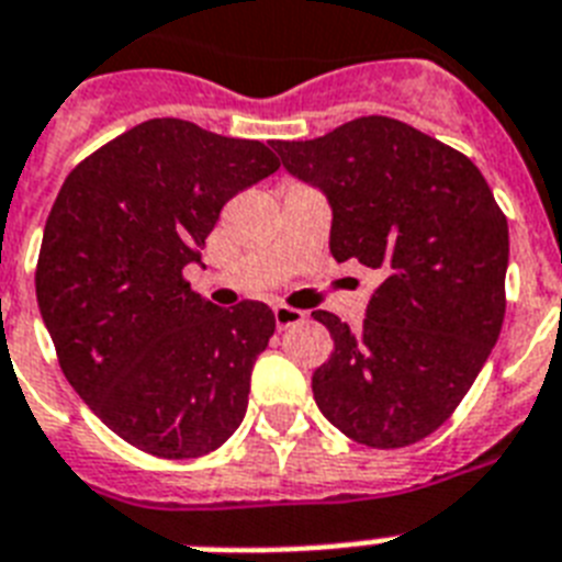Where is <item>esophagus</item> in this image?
<instances>
[{"instance_id":"obj_1","label":"esophagus","mask_w":562,"mask_h":562,"mask_svg":"<svg viewBox=\"0 0 562 562\" xmlns=\"http://www.w3.org/2000/svg\"><path fill=\"white\" fill-rule=\"evenodd\" d=\"M273 321H277V328H289L296 326V323L305 321V314L300 308H291V305H273Z\"/></svg>"}]
</instances>
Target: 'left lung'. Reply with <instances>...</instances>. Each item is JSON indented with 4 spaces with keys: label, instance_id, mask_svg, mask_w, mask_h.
I'll list each match as a JSON object with an SVG mask.
<instances>
[{
    "label": "left lung",
    "instance_id": "8db88e82",
    "mask_svg": "<svg viewBox=\"0 0 562 562\" xmlns=\"http://www.w3.org/2000/svg\"><path fill=\"white\" fill-rule=\"evenodd\" d=\"M271 147L291 176L326 193L331 257L381 273L358 331L331 312L312 314L335 340L312 375L317 407L358 445L427 439L503 328L508 218L468 155L395 117H355Z\"/></svg>",
    "mask_w": 562,
    "mask_h": 562
}]
</instances>
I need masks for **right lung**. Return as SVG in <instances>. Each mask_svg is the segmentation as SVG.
<instances>
[{
  "instance_id": "obj_1",
  "label": "right lung",
  "mask_w": 562,
  "mask_h": 562,
  "mask_svg": "<svg viewBox=\"0 0 562 562\" xmlns=\"http://www.w3.org/2000/svg\"><path fill=\"white\" fill-rule=\"evenodd\" d=\"M280 170L259 140L153 117L68 172L45 222L36 303L68 384L109 430L158 459H195L245 418L277 321L218 308L184 280L218 213Z\"/></svg>"
}]
</instances>
